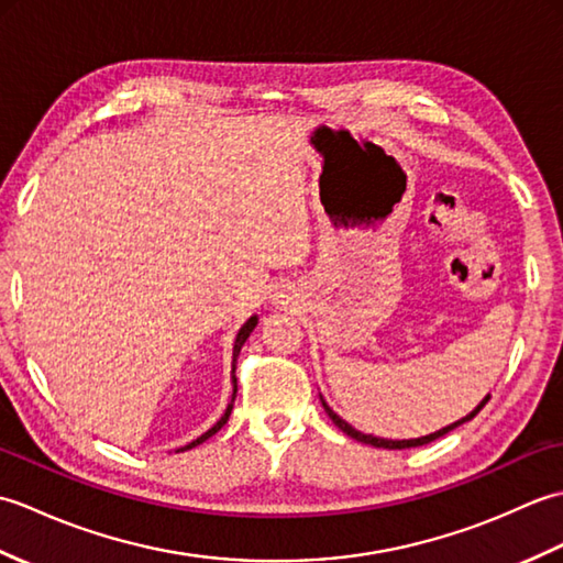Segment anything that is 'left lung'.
Wrapping results in <instances>:
<instances>
[{
	"label": "left lung",
	"instance_id": "left-lung-1",
	"mask_svg": "<svg viewBox=\"0 0 563 563\" xmlns=\"http://www.w3.org/2000/svg\"><path fill=\"white\" fill-rule=\"evenodd\" d=\"M492 399V397H486L479 406H476V409L470 413V416H464L462 421H457V423H452V426H448V428H442V430H438V433H430V435H423V438H416V440H385V438H375V435H365V433H361V430H355L353 426H349L343 421L341 416H336L333 413L329 406H327V401L321 399V404H324V411L329 413V418L333 423H336L345 435H351L353 440H357V442H365V445H375V448H385V450H404V448H418V445H428V442H433V440H438V438H442L445 433H450V430H454L457 426H462V423H466V421H472V418L479 413L484 406H486V401Z\"/></svg>",
	"mask_w": 563,
	"mask_h": 563
}]
</instances>
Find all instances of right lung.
Returning a JSON list of instances; mask_svg holds the SVG:
<instances>
[{"instance_id":"right-lung-1","label":"right lung","mask_w":563,"mask_h":563,"mask_svg":"<svg viewBox=\"0 0 563 563\" xmlns=\"http://www.w3.org/2000/svg\"><path fill=\"white\" fill-rule=\"evenodd\" d=\"M254 327H256V317H251L249 321H246V324L242 327V329H239V333H236V341H234V367H236V355H239V351H242V345H244V341L249 339V333L251 331H254ZM236 382V379H234ZM234 397H236V385H234V394H232V401H230V406H227V411H224V416L220 418V421L218 423H214L210 430H208V433H202L198 440H194V442H190V445H186V448H181V452L184 450H190V448H196V445H200V442H206L210 435H214V433H218V430L227 423V418H230V413H232V406H234Z\"/></svg>"}]
</instances>
